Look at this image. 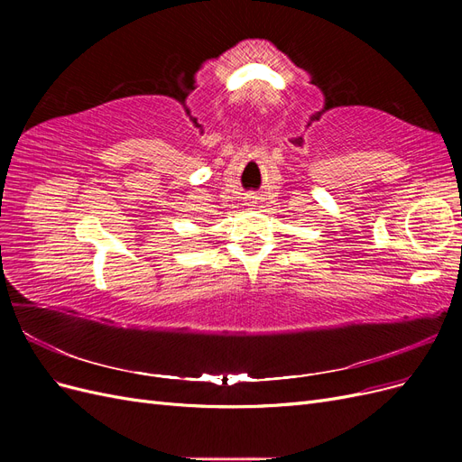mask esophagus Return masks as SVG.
Segmentation results:
<instances>
[{
  "label": "esophagus",
  "mask_w": 462,
  "mask_h": 462,
  "mask_svg": "<svg viewBox=\"0 0 462 462\" xmlns=\"http://www.w3.org/2000/svg\"><path fill=\"white\" fill-rule=\"evenodd\" d=\"M248 200H250V204H256V197H248Z\"/></svg>",
  "instance_id": "34e87169"
}]
</instances>
